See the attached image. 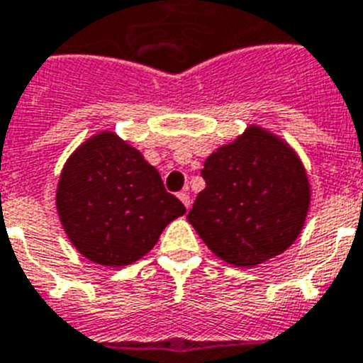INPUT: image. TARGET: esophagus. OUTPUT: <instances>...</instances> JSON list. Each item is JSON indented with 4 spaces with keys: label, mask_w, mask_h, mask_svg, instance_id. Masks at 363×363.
<instances>
[{
    "label": "esophagus",
    "mask_w": 363,
    "mask_h": 363,
    "mask_svg": "<svg viewBox=\"0 0 363 363\" xmlns=\"http://www.w3.org/2000/svg\"><path fill=\"white\" fill-rule=\"evenodd\" d=\"M179 199H181L182 205H184V207L190 208V194H188L186 190H182L181 194H179Z\"/></svg>",
    "instance_id": "1"
}]
</instances>
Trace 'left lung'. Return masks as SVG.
<instances>
[{"label": "left lung", "instance_id": "obj_1", "mask_svg": "<svg viewBox=\"0 0 363 363\" xmlns=\"http://www.w3.org/2000/svg\"><path fill=\"white\" fill-rule=\"evenodd\" d=\"M188 222L214 255L255 267L284 253L304 228L309 184L302 162L278 135L248 126L212 152Z\"/></svg>", "mask_w": 363, "mask_h": 363}]
</instances>
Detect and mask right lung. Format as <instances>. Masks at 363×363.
<instances>
[{
    "instance_id": "right-lung-1",
    "label": "right lung",
    "mask_w": 363,
    "mask_h": 363,
    "mask_svg": "<svg viewBox=\"0 0 363 363\" xmlns=\"http://www.w3.org/2000/svg\"><path fill=\"white\" fill-rule=\"evenodd\" d=\"M55 205L74 248L102 267L141 259L167 223L186 212L156 167L113 132L93 135L70 155Z\"/></svg>"
}]
</instances>
